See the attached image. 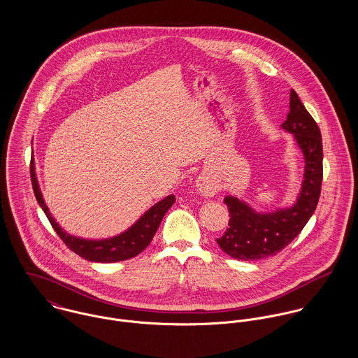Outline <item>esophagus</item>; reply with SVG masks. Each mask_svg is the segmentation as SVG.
I'll list each match as a JSON object with an SVG mask.
<instances>
[{"label":"esophagus","mask_w":358,"mask_h":358,"mask_svg":"<svg viewBox=\"0 0 358 358\" xmlns=\"http://www.w3.org/2000/svg\"><path fill=\"white\" fill-rule=\"evenodd\" d=\"M199 190H200V193H203L204 196H213L215 192H216V189H215L212 185H209L208 182H205V180H200V182H199Z\"/></svg>","instance_id":"obj_1"}]
</instances>
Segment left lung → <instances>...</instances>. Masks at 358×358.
I'll return each instance as SVG.
<instances>
[{"mask_svg":"<svg viewBox=\"0 0 358 358\" xmlns=\"http://www.w3.org/2000/svg\"><path fill=\"white\" fill-rule=\"evenodd\" d=\"M294 134L305 155V180L298 201L291 208L273 213H257L250 205L227 196L229 227L216 243L227 255L240 260H255L277 255L302 231L314 213L322 183V139L321 132L298 94L292 90L289 113L281 124Z\"/></svg>","mask_w":358,"mask_h":358,"instance_id":"obj_1","label":"left lung"}]
</instances>
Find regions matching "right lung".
Returning a JSON list of instances; mask_svg holds the SVG:
<instances>
[{"mask_svg":"<svg viewBox=\"0 0 358 358\" xmlns=\"http://www.w3.org/2000/svg\"><path fill=\"white\" fill-rule=\"evenodd\" d=\"M30 176H31V185L34 190V196L38 201L43 210L45 212L53 230L57 233L60 240L77 255L91 260V262H101V263H113V262H121L131 259L134 256L139 255L153 240L154 234L166 213V210L176 201L175 196L171 194L166 199L161 200L159 203L153 205L132 227H129L127 231L121 233L117 237L107 238V240H84L74 236L67 234L63 231L59 224L55 222L50 213V209L44 203V199L41 196V190L36 178L34 171V159L30 162Z\"/></svg>","mask_w":358,"mask_h":358,"instance_id":"obj_1","label":"right lung"}]
</instances>
